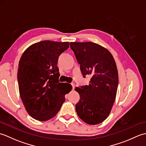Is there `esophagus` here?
Segmentation results:
<instances>
[{
	"mask_svg": "<svg viewBox=\"0 0 146 146\" xmlns=\"http://www.w3.org/2000/svg\"><path fill=\"white\" fill-rule=\"evenodd\" d=\"M71 86H72V88H73V90L74 89V88H75V83H71Z\"/></svg>",
	"mask_w": 146,
	"mask_h": 146,
	"instance_id": "34e87169",
	"label": "esophagus"
}]
</instances>
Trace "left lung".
Returning a JSON list of instances; mask_svg holds the SVG:
<instances>
[{"label":"left lung","instance_id":"1","mask_svg":"<svg viewBox=\"0 0 146 146\" xmlns=\"http://www.w3.org/2000/svg\"><path fill=\"white\" fill-rule=\"evenodd\" d=\"M83 76L90 75L88 85L75 88L80 100L76 104L78 117L90 125L107 119L115 100L119 83L114 59L107 49L92 42H70Z\"/></svg>","mask_w":146,"mask_h":146}]
</instances>
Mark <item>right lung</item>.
Listing matches in <instances>:
<instances>
[{
  "instance_id": "add662e5",
  "label": "right lung",
  "mask_w": 146,
  "mask_h": 146,
  "mask_svg": "<svg viewBox=\"0 0 146 146\" xmlns=\"http://www.w3.org/2000/svg\"><path fill=\"white\" fill-rule=\"evenodd\" d=\"M68 42L42 41L30 46L19 63L17 81L22 101L33 119L46 121L60 110L72 86L59 82L58 60Z\"/></svg>"
}]
</instances>
